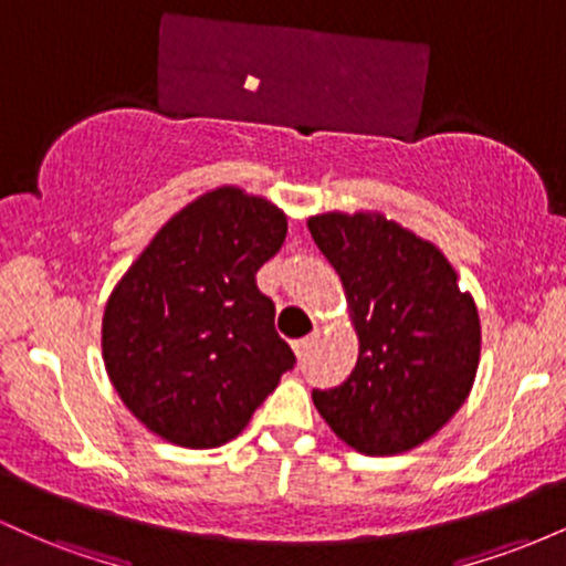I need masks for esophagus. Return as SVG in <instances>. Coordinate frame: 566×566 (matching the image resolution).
Segmentation results:
<instances>
[{"label": "esophagus", "mask_w": 566, "mask_h": 566, "mask_svg": "<svg viewBox=\"0 0 566 566\" xmlns=\"http://www.w3.org/2000/svg\"><path fill=\"white\" fill-rule=\"evenodd\" d=\"M316 340H319V333H311V335L301 337V340L292 343V348H295L297 359H305V356H308V350L314 348V343H316Z\"/></svg>", "instance_id": "esophagus-1"}]
</instances>
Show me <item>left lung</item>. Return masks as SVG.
<instances>
[{
    "label": "left lung",
    "mask_w": 566,
    "mask_h": 566,
    "mask_svg": "<svg viewBox=\"0 0 566 566\" xmlns=\"http://www.w3.org/2000/svg\"><path fill=\"white\" fill-rule=\"evenodd\" d=\"M308 231L359 337L354 373L314 391V405L356 452L415 450L469 399L482 356L476 303L437 244L380 212H322Z\"/></svg>",
    "instance_id": "1"
}]
</instances>
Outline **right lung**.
<instances>
[{
    "label": "right lung",
    "instance_id": "1",
    "mask_svg": "<svg viewBox=\"0 0 566 566\" xmlns=\"http://www.w3.org/2000/svg\"><path fill=\"white\" fill-rule=\"evenodd\" d=\"M287 216L220 186L175 212L103 311V365L151 433L188 450L237 439L295 365L258 269L282 250Z\"/></svg>",
    "mask_w": 566,
    "mask_h": 566
}]
</instances>
